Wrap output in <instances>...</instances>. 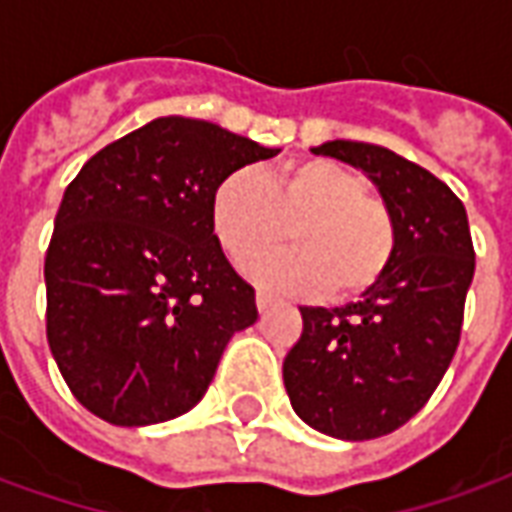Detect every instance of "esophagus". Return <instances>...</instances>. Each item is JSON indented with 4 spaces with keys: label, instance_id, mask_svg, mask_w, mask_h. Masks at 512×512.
<instances>
[{
    "label": "esophagus",
    "instance_id": "1",
    "mask_svg": "<svg viewBox=\"0 0 512 512\" xmlns=\"http://www.w3.org/2000/svg\"><path fill=\"white\" fill-rule=\"evenodd\" d=\"M255 304H257V310L266 312V310H271L274 304H277V299H274L271 293H266V290H257V293H255Z\"/></svg>",
    "mask_w": 512,
    "mask_h": 512
}]
</instances>
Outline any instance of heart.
I'll list each match as a JSON object with an SVG mask.
<instances>
[{"label": "heart", "mask_w": 512, "mask_h": 512, "mask_svg": "<svg viewBox=\"0 0 512 512\" xmlns=\"http://www.w3.org/2000/svg\"><path fill=\"white\" fill-rule=\"evenodd\" d=\"M216 241L246 263L285 241L293 246L246 268L266 288L348 301L384 279L397 252V219L359 169L329 158H296L266 180L238 169L211 200Z\"/></svg>", "instance_id": "b5f03b06"}]
</instances>
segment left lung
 I'll use <instances>...</instances> for the list:
<instances>
[{
  "label": "left lung",
  "mask_w": 512,
  "mask_h": 512,
  "mask_svg": "<svg viewBox=\"0 0 512 512\" xmlns=\"http://www.w3.org/2000/svg\"><path fill=\"white\" fill-rule=\"evenodd\" d=\"M312 153L376 183L397 219V252L359 301L301 307L304 332L282 378L310 428L334 439H378L428 403L455 356L474 277L469 219L447 183L386 147L334 139Z\"/></svg>",
  "instance_id": "obj_1"
}]
</instances>
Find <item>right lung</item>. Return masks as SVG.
<instances>
[{
  "label": "right lung",
  "mask_w": 512,
  "mask_h": 512,
  "mask_svg": "<svg viewBox=\"0 0 512 512\" xmlns=\"http://www.w3.org/2000/svg\"><path fill=\"white\" fill-rule=\"evenodd\" d=\"M227 128L158 117L71 180L46 252V337L73 397L142 428L202 400L255 288L216 241L211 200L230 172L277 156Z\"/></svg>",
  "instance_id": "obj_1"
}]
</instances>
